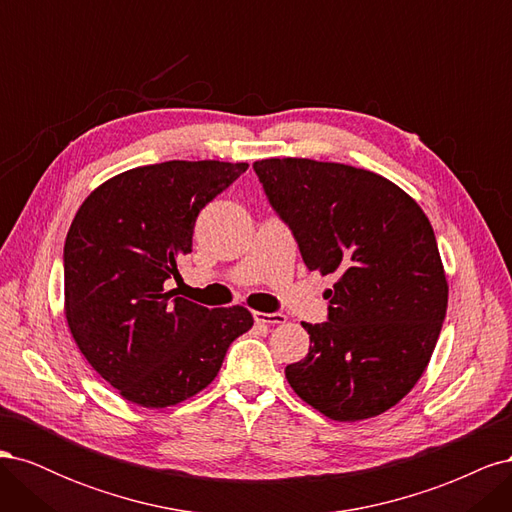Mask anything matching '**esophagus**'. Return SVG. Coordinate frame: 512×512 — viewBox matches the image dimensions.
Here are the masks:
<instances>
[{"label":"esophagus","instance_id":"1","mask_svg":"<svg viewBox=\"0 0 512 512\" xmlns=\"http://www.w3.org/2000/svg\"><path fill=\"white\" fill-rule=\"evenodd\" d=\"M254 320L260 324H284V314H265V312H254Z\"/></svg>","mask_w":512,"mask_h":512}]
</instances>
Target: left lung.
Masks as SVG:
<instances>
[{"label":"left lung","mask_w":512,"mask_h":512,"mask_svg":"<svg viewBox=\"0 0 512 512\" xmlns=\"http://www.w3.org/2000/svg\"><path fill=\"white\" fill-rule=\"evenodd\" d=\"M254 170L305 267L337 275L329 322H303L309 352L286 367L288 384L339 423L391 410L425 374L446 316L429 218L371 170L307 158L258 160Z\"/></svg>","instance_id":"8db88e82"}]
</instances>
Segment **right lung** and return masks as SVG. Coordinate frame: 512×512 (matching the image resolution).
<instances>
[{"label": "right lung", "instance_id": "obj_1", "mask_svg": "<svg viewBox=\"0 0 512 512\" xmlns=\"http://www.w3.org/2000/svg\"><path fill=\"white\" fill-rule=\"evenodd\" d=\"M245 162L170 160L106 179L76 211L64 245V314L89 365L136 406L160 410L215 380L252 329L243 305L203 307L166 280L192 252L200 209Z\"/></svg>", "mask_w": 512, "mask_h": 512}]
</instances>
